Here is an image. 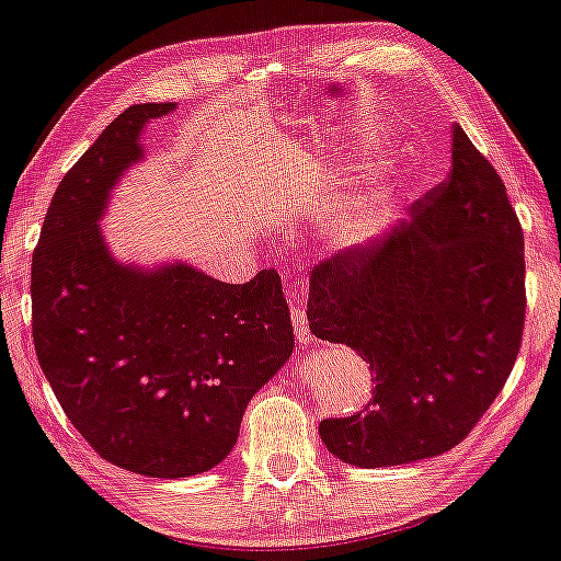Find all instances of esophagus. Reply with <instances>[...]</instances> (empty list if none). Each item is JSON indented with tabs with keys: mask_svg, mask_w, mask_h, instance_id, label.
I'll return each mask as SVG.
<instances>
[{
	"mask_svg": "<svg viewBox=\"0 0 561 561\" xmlns=\"http://www.w3.org/2000/svg\"><path fill=\"white\" fill-rule=\"evenodd\" d=\"M290 320H293V330H295V336H298L300 344H310L314 336L310 332V324H308V314H305V310L300 308V305H290Z\"/></svg>",
	"mask_w": 561,
	"mask_h": 561,
	"instance_id": "1",
	"label": "esophagus"
}]
</instances>
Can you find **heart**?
I'll use <instances>...</instances> for the list:
<instances>
[{
  "mask_svg": "<svg viewBox=\"0 0 561 561\" xmlns=\"http://www.w3.org/2000/svg\"><path fill=\"white\" fill-rule=\"evenodd\" d=\"M390 203H393V190L380 178H371V185L364 195H358L352 207L342 217V225L336 227V237L346 244L374 234L390 215Z\"/></svg>",
  "mask_w": 561,
  "mask_h": 561,
  "instance_id": "obj_1",
  "label": "heart"
}]
</instances>
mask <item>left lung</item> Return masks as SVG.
<instances>
[{"mask_svg":"<svg viewBox=\"0 0 561 561\" xmlns=\"http://www.w3.org/2000/svg\"><path fill=\"white\" fill-rule=\"evenodd\" d=\"M308 322L354 348L376 383L362 412L320 422L336 459L378 469L437 457L491 408L523 342V227L459 124L447 181L410 219L312 268Z\"/></svg>","mask_w":561,"mask_h":561,"instance_id":"left-lung-1","label":"left lung"}]
</instances>
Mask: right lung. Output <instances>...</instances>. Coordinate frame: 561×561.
<instances>
[{"mask_svg":"<svg viewBox=\"0 0 561 561\" xmlns=\"http://www.w3.org/2000/svg\"><path fill=\"white\" fill-rule=\"evenodd\" d=\"M173 110L134 104L100 134L53 195L31 263L36 356L60 408L102 459L151 479L225 461L295 346L273 268L234 285L187 263L129 266L104 244L98 221L146 122Z\"/></svg>","mask_w":561,"mask_h":561,"instance_id":"add662e5","label":"right lung"}]
</instances>
